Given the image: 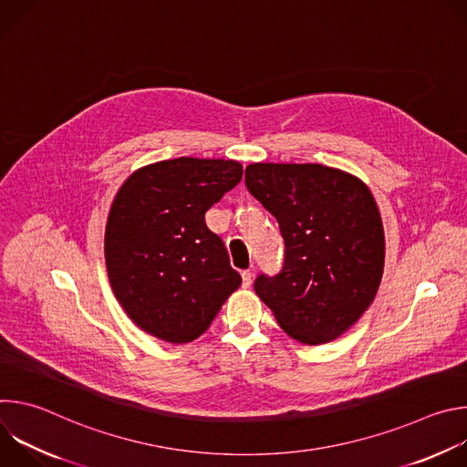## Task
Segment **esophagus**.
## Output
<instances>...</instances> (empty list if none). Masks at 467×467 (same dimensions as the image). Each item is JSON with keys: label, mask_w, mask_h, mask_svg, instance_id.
Returning a JSON list of instances; mask_svg holds the SVG:
<instances>
[{"label": "esophagus", "mask_w": 467, "mask_h": 467, "mask_svg": "<svg viewBox=\"0 0 467 467\" xmlns=\"http://www.w3.org/2000/svg\"><path fill=\"white\" fill-rule=\"evenodd\" d=\"M251 283H253V272L251 270H244L242 272V285H244V288H249Z\"/></svg>", "instance_id": "obj_1"}]
</instances>
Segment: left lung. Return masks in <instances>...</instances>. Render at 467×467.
I'll list each match as a JSON object with an SVG mask.
<instances>
[{"mask_svg": "<svg viewBox=\"0 0 467 467\" xmlns=\"http://www.w3.org/2000/svg\"><path fill=\"white\" fill-rule=\"evenodd\" d=\"M245 186L285 238L283 270L258 275L256 296L294 340H337L369 308L382 279L384 229L369 188L337 168L274 162L249 164Z\"/></svg>", "mask_w": 467, "mask_h": 467, "instance_id": "left-lung-1", "label": "left lung"}]
</instances>
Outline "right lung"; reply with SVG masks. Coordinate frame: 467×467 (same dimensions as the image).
Masks as SVG:
<instances>
[{
  "label": "right lung",
  "mask_w": 467,
  "mask_h": 467,
  "mask_svg": "<svg viewBox=\"0 0 467 467\" xmlns=\"http://www.w3.org/2000/svg\"><path fill=\"white\" fill-rule=\"evenodd\" d=\"M242 164L179 157L137 170L118 190L107 227L112 292L148 335L186 344L242 285L205 213L242 179Z\"/></svg>",
  "instance_id": "right-lung-1"
}]
</instances>
